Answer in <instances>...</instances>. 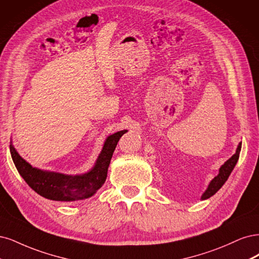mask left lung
Instances as JSON below:
<instances>
[{
  "label": "left lung",
  "instance_id": "left-lung-1",
  "mask_svg": "<svg viewBox=\"0 0 259 259\" xmlns=\"http://www.w3.org/2000/svg\"><path fill=\"white\" fill-rule=\"evenodd\" d=\"M241 145L242 143H239L238 147H237V151L236 153L233 154L229 159L225 162L221 168H220V173L218 177H215L211 182L210 184H208L206 190L203 193V195L201 196V200H205L208 199L210 197H212L213 195H215L218 191L221 189V187L226 183V181L228 180L230 173L232 172L233 168H235V165L238 162L239 159V156H240V152H241Z\"/></svg>",
  "mask_w": 259,
  "mask_h": 259
}]
</instances>
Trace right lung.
<instances>
[{"label":"right lung","mask_w":259,"mask_h":259,"mask_svg":"<svg viewBox=\"0 0 259 259\" xmlns=\"http://www.w3.org/2000/svg\"><path fill=\"white\" fill-rule=\"evenodd\" d=\"M126 132L127 130H122L107 137L94 168L79 175H66L34 168L17 153L12 142L10 149L19 174L35 193L55 201H75L94 196L102 187L116 145Z\"/></svg>","instance_id":"add662e5"}]
</instances>
